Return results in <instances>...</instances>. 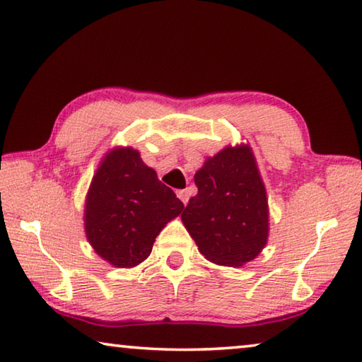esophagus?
Masks as SVG:
<instances>
[{"label": "esophagus", "instance_id": "obj_1", "mask_svg": "<svg viewBox=\"0 0 362 362\" xmlns=\"http://www.w3.org/2000/svg\"><path fill=\"white\" fill-rule=\"evenodd\" d=\"M176 195H177V197H180V200L185 205L189 202V192L186 191V189H181V191H177Z\"/></svg>", "mask_w": 362, "mask_h": 362}]
</instances>
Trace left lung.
Instances as JSON below:
<instances>
[{"label": "left lung", "mask_w": 362, "mask_h": 362, "mask_svg": "<svg viewBox=\"0 0 362 362\" xmlns=\"http://www.w3.org/2000/svg\"><path fill=\"white\" fill-rule=\"evenodd\" d=\"M197 195L182 211L199 252L216 264L252 262L268 242L266 189L250 146L224 147L194 176Z\"/></svg>", "instance_id": "1"}]
</instances>
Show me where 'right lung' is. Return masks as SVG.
I'll list each match as a JSON object with an SVG mask.
<instances>
[{"label":"right lung","instance_id":"add662e5","mask_svg":"<svg viewBox=\"0 0 362 362\" xmlns=\"http://www.w3.org/2000/svg\"><path fill=\"white\" fill-rule=\"evenodd\" d=\"M185 205L160 182L133 147H117L103 158L85 204V233L100 258L133 268L149 257L165 224Z\"/></svg>","mask_w":362,"mask_h":362}]
</instances>
